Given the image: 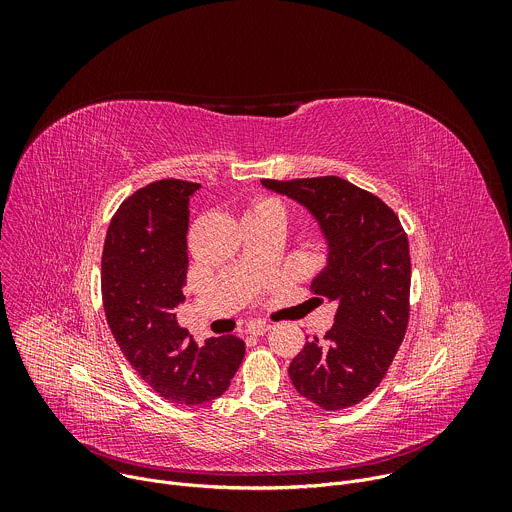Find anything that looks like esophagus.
Instances as JSON below:
<instances>
[{
	"label": "esophagus",
	"instance_id": "34e87169",
	"mask_svg": "<svg viewBox=\"0 0 512 512\" xmlns=\"http://www.w3.org/2000/svg\"><path fill=\"white\" fill-rule=\"evenodd\" d=\"M269 328H271V324H267V322H251L247 326V332L253 334V336H263Z\"/></svg>",
	"mask_w": 512,
	"mask_h": 512
}]
</instances>
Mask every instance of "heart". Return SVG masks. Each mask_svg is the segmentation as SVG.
<instances>
[{"instance_id": "heart-1", "label": "heart", "mask_w": 512, "mask_h": 512, "mask_svg": "<svg viewBox=\"0 0 512 512\" xmlns=\"http://www.w3.org/2000/svg\"><path fill=\"white\" fill-rule=\"evenodd\" d=\"M273 210L283 212V206H281L275 198H259V200H255V202L249 206L247 214H263V212H273Z\"/></svg>"}]
</instances>
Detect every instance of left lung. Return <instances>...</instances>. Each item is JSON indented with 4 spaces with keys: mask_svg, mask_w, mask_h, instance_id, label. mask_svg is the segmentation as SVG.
<instances>
[{
    "mask_svg": "<svg viewBox=\"0 0 512 512\" xmlns=\"http://www.w3.org/2000/svg\"><path fill=\"white\" fill-rule=\"evenodd\" d=\"M261 184L314 216L328 255L312 289L338 304L324 340L306 342L291 360L289 379L326 411L356 405L379 387L407 330V235L381 198L348 180L322 176Z\"/></svg>",
    "mask_w": 512,
    "mask_h": 512,
    "instance_id": "8db88e82",
    "label": "left lung"
}]
</instances>
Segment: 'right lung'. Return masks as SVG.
<instances>
[{"mask_svg": "<svg viewBox=\"0 0 512 512\" xmlns=\"http://www.w3.org/2000/svg\"><path fill=\"white\" fill-rule=\"evenodd\" d=\"M200 184L158 180L133 192L111 218L101 261L107 324L135 373L176 405L221 397L239 371L245 342L180 328L188 273V204Z\"/></svg>", "mask_w": 512, "mask_h": 512, "instance_id": "add662e5", "label": "right lung"}]
</instances>
